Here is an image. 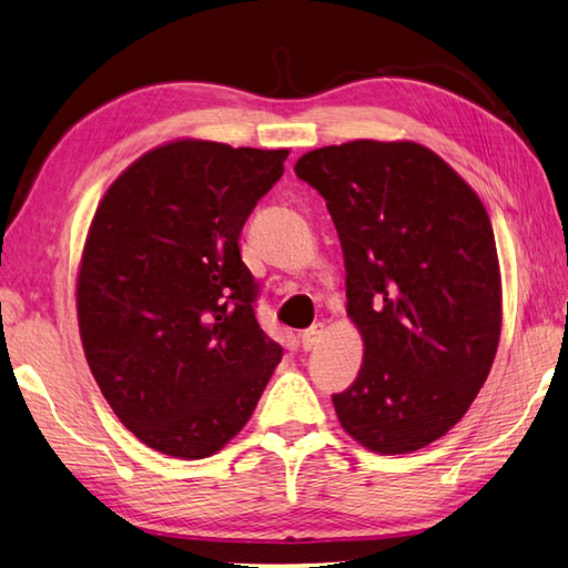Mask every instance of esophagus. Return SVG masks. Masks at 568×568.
I'll return each mask as SVG.
<instances>
[{"label": "esophagus", "mask_w": 568, "mask_h": 568, "mask_svg": "<svg viewBox=\"0 0 568 568\" xmlns=\"http://www.w3.org/2000/svg\"><path fill=\"white\" fill-rule=\"evenodd\" d=\"M321 338H324V326H312L308 331H304L302 334V348L304 351H312V348H316L318 344H321Z\"/></svg>", "instance_id": "1"}]
</instances>
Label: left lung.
Masks as SVG:
<instances>
[{"label": "left lung", "instance_id": "left-lung-1", "mask_svg": "<svg viewBox=\"0 0 568 568\" xmlns=\"http://www.w3.org/2000/svg\"><path fill=\"white\" fill-rule=\"evenodd\" d=\"M346 262V314L363 338L334 395L344 430L378 455L443 437L483 388L501 334L495 232L477 192L430 148L351 141L308 151Z\"/></svg>", "mask_w": 568, "mask_h": 568}]
</instances>
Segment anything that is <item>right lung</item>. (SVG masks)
Listing matches in <instances>:
<instances>
[{"label": "right lung", "mask_w": 568, "mask_h": 568, "mask_svg": "<svg viewBox=\"0 0 568 568\" xmlns=\"http://www.w3.org/2000/svg\"><path fill=\"white\" fill-rule=\"evenodd\" d=\"M286 155L178 138L133 160L95 207L77 276L83 353L118 420L158 453H220L280 366L240 232Z\"/></svg>", "instance_id": "right-lung-1"}]
</instances>
